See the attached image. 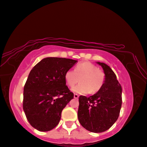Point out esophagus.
I'll use <instances>...</instances> for the list:
<instances>
[{
  "label": "esophagus",
  "instance_id": "obj_1",
  "mask_svg": "<svg viewBox=\"0 0 147 147\" xmlns=\"http://www.w3.org/2000/svg\"><path fill=\"white\" fill-rule=\"evenodd\" d=\"M78 96H78V94H76V93L74 94V98H78Z\"/></svg>",
  "mask_w": 147,
  "mask_h": 147
}]
</instances>
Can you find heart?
<instances>
[{
	"instance_id": "b5f03b06",
	"label": "heart",
	"mask_w": 147,
	"mask_h": 147,
	"mask_svg": "<svg viewBox=\"0 0 147 147\" xmlns=\"http://www.w3.org/2000/svg\"><path fill=\"white\" fill-rule=\"evenodd\" d=\"M65 78L69 86H73L80 80V83L72 88V90L78 94H86L98 92L104 84L106 76L96 65L84 61L78 63L74 71L69 70L66 72Z\"/></svg>"
}]
</instances>
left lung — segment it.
Instances as JSON below:
<instances>
[{
	"label": "left lung",
	"instance_id": "8db88e82",
	"mask_svg": "<svg viewBox=\"0 0 147 147\" xmlns=\"http://www.w3.org/2000/svg\"><path fill=\"white\" fill-rule=\"evenodd\" d=\"M106 76L102 88L92 96H80L78 119L92 133H102L112 127L119 118L122 105V87L110 67L97 63Z\"/></svg>",
	"mask_w": 147,
	"mask_h": 147
}]
</instances>
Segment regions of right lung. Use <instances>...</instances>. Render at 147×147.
Here are the masks:
<instances>
[{
    "instance_id": "add662e5",
    "label": "right lung",
    "mask_w": 147,
    "mask_h": 147,
    "mask_svg": "<svg viewBox=\"0 0 147 147\" xmlns=\"http://www.w3.org/2000/svg\"><path fill=\"white\" fill-rule=\"evenodd\" d=\"M77 61L47 57L33 67L24 86L22 107L30 125L39 131L54 129L74 94L66 85L65 75Z\"/></svg>"
}]
</instances>
